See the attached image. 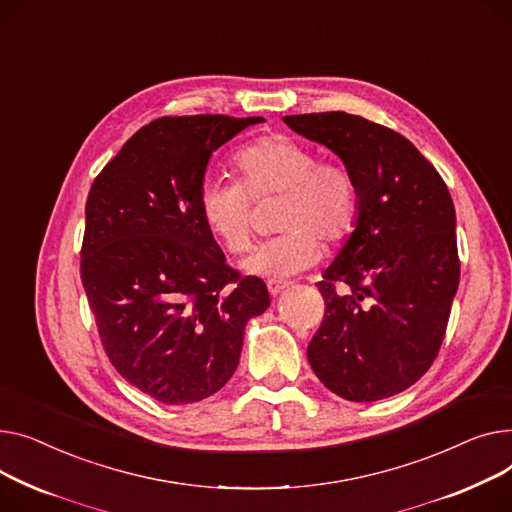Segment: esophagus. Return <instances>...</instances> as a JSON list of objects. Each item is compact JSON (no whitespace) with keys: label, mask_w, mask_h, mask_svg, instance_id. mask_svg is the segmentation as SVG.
Segmentation results:
<instances>
[{"label":"esophagus","mask_w":512,"mask_h":512,"mask_svg":"<svg viewBox=\"0 0 512 512\" xmlns=\"http://www.w3.org/2000/svg\"><path fill=\"white\" fill-rule=\"evenodd\" d=\"M268 293L273 295V297H277V295H281L289 285L287 283H281V281H268Z\"/></svg>","instance_id":"1"}]
</instances>
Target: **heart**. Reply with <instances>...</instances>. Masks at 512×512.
Wrapping results in <instances>:
<instances>
[{"mask_svg": "<svg viewBox=\"0 0 512 512\" xmlns=\"http://www.w3.org/2000/svg\"><path fill=\"white\" fill-rule=\"evenodd\" d=\"M233 179L208 177L200 184L198 210L204 227L231 254L252 244V200L281 194L279 235L266 239L242 268L254 277L283 281L304 273L320 258V242H341L355 225L359 194L341 161H318L314 146L289 134L262 136L239 148Z\"/></svg>", "mask_w": 512, "mask_h": 512, "instance_id": "obj_1", "label": "heart"}]
</instances>
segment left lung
Segmentation results:
<instances>
[{"label":"left lung","mask_w":512,"mask_h":512,"mask_svg":"<svg viewBox=\"0 0 512 512\" xmlns=\"http://www.w3.org/2000/svg\"><path fill=\"white\" fill-rule=\"evenodd\" d=\"M283 122L333 150L359 194L353 231L318 283L326 312L308 362L347 401L399 395L436 359L459 287L453 198L395 130L345 111Z\"/></svg>","instance_id":"obj_1"}]
</instances>
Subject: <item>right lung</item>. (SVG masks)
<instances>
[{
  "mask_svg": "<svg viewBox=\"0 0 512 512\" xmlns=\"http://www.w3.org/2000/svg\"><path fill=\"white\" fill-rule=\"evenodd\" d=\"M262 117H161L103 167L86 200L80 277L113 368L165 405L233 376L266 285L225 262L198 192L210 155Z\"/></svg>",
  "mask_w": 512,
  "mask_h": 512,
  "instance_id": "obj_1",
  "label": "right lung"
}]
</instances>
